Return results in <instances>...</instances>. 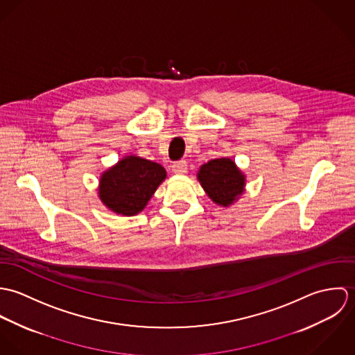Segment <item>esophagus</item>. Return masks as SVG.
<instances>
[{"instance_id": "1", "label": "esophagus", "mask_w": 355, "mask_h": 355, "mask_svg": "<svg viewBox=\"0 0 355 355\" xmlns=\"http://www.w3.org/2000/svg\"><path fill=\"white\" fill-rule=\"evenodd\" d=\"M172 171L178 175H184L187 173V162L184 159L182 161H176L173 165H172Z\"/></svg>"}]
</instances>
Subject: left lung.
I'll use <instances>...</instances> for the list:
<instances>
[{"label": "left lung", "mask_w": 355, "mask_h": 355, "mask_svg": "<svg viewBox=\"0 0 355 355\" xmlns=\"http://www.w3.org/2000/svg\"><path fill=\"white\" fill-rule=\"evenodd\" d=\"M197 178L207 197L218 206H230L243 194L246 176L231 158H214L203 164Z\"/></svg>", "instance_id": "obj_1"}]
</instances>
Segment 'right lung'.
Instances as JSON below:
<instances>
[{
  "label": "right lung",
  "mask_w": 355,
  "mask_h": 355,
  "mask_svg": "<svg viewBox=\"0 0 355 355\" xmlns=\"http://www.w3.org/2000/svg\"><path fill=\"white\" fill-rule=\"evenodd\" d=\"M165 178L166 171L159 164L127 155L102 173L98 196L112 211L135 216L145 209Z\"/></svg>",
  "instance_id": "obj_1"
}]
</instances>
